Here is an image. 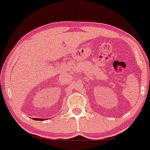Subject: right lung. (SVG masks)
<instances>
[{"label":"right lung","instance_id":"1","mask_svg":"<svg viewBox=\"0 0 150 150\" xmlns=\"http://www.w3.org/2000/svg\"><path fill=\"white\" fill-rule=\"evenodd\" d=\"M33 120H39V121H43V120H45L44 119H42V118H33Z\"/></svg>","mask_w":150,"mask_h":150}]
</instances>
